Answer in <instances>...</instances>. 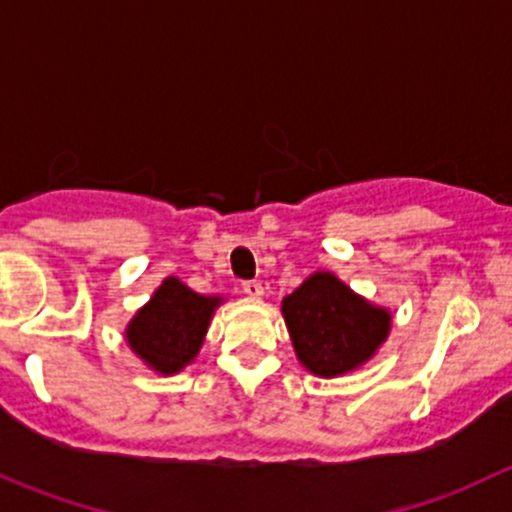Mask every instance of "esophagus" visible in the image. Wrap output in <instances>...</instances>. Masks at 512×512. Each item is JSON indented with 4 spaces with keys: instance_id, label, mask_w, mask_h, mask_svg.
<instances>
[{
    "instance_id": "1",
    "label": "esophagus",
    "mask_w": 512,
    "mask_h": 512,
    "mask_svg": "<svg viewBox=\"0 0 512 512\" xmlns=\"http://www.w3.org/2000/svg\"><path fill=\"white\" fill-rule=\"evenodd\" d=\"M241 291H244L246 295H251V298H261L263 286L258 281H244L241 283Z\"/></svg>"
}]
</instances>
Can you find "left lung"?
I'll return each mask as SVG.
<instances>
[{"instance_id":"left-lung-1","label":"left lung","mask_w":512,"mask_h":512,"mask_svg":"<svg viewBox=\"0 0 512 512\" xmlns=\"http://www.w3.org/2000/svg\"><path fill=\"white\" fill-rule=\"evenodd\" d=\"M283 318L300 365L337 377L372 360L387 340L392 313L350 291L330 271H315L283 298Z\"/></svg>"}]
</instances>
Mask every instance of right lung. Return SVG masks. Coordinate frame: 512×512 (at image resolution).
I'll return each mask as SVG.
<instances>
[{"label":"right lung","mask_w":512,"mask_h":512,"mask_svg":"<svg viewBox=\"0 0 512 512\" xmlns=\"http://www.w3.org/2000/svg\"><path fill=\"white\" fill-rule=\"evenodd\" d=\"M219 305V295H199L170 276L130 320L125 340L155 372H182L197 357Z\"/></svg>","instance_id":"add662e5"}]
</instances>
